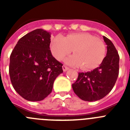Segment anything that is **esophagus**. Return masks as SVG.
Listing matches in <instances>:
<instances>
[{
  "label": "esophagus",
  "mask_w": 130,
  "mask_h": 130,
  "mask_svg": "<svg viewBox=\"0 0 130 130\" xmlns=\"http://www.w3.org/2000/svg\"><path fill=\"white\" fill-rule=\"evenodd\" d=\"M68 68L67 67V66H62V70H63V71H64V72H66V71L68 70Z\"/></svg>",
  "instance_id": "obj_1"
}]
</instances>
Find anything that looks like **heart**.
<instances>
[{
  "label": "heart",
  "mask_w": 130,
  "mask_h": 130,
  "mask_svg": "<svg viewBox=\"0 0 130 130\" xmlns=\"http://www.w3.org/2000/svg\"><path fill=\"white\" fill-rule=\"evenodd\" d=\"M50 49L53 57L62 60L73 50L75 55L68 58L69 65L81 66L84 70L96 68L104 60L106 49L104 42L88 33H74L51 40Z\"/></svg>",
  "instance_id": "heart-1"
}]
</instances>
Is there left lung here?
I'll return each mask as SVG.
<instances>
[{
  "mask_svg": "<svg viewBox=\"0 0 130 130\" xmlns=\"http://www.w3.org/2000/svg\"><path fill=\"white\" fill-rule=\"evenodd\" d=\"M107 45V54L99 67L91 72L79 73L72 85L75 94L84 101L102 99L111 92L119 76V55L109 39L103 36Z\"/></svg>",
  "mask_w": 130,
  "mask_h": 130,
  "instance_id": "left-lung-1",
  "label": "left lung"
}]
</instances>
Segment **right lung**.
Segmentation results:
<instances>
[{"mask_svg":"<svg viewBox=\"0 0 130 130\" xmlns=\"http://www.w3.org/2000/svg\"><path fill=\"white\" fill-rule=\"evenodd\" d=\"M51 34L39 28L23 36L10 58L9 73L15 90L31 102L43 100L51 92L62 64L53 57Z\"/></svg>","mask_w":130,"mask_h":130,"instance_id":"1","label":"right lung"}]
</instances>
